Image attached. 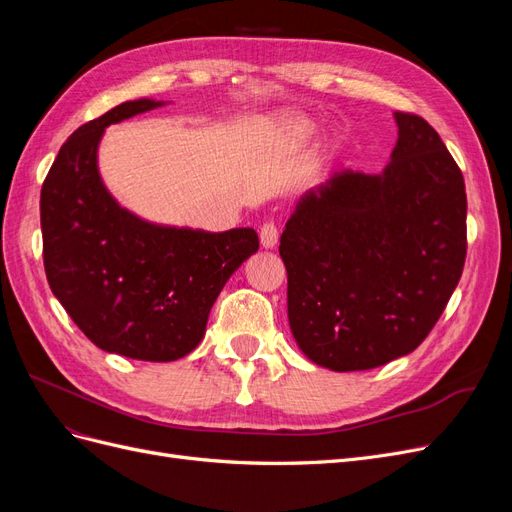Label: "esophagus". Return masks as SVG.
I'll list each match as a JSON object with an SVG mask.
<instances>
[{
  "label": "esophagus",
  "mask_w": 512,
  "mask_h": 512,
  "mask_svg": "<svg viewBox=\"0 0 512 512\" xmlns=\"http://www.w3.org/2000/svg\"><path fill=\"white\" fill-rule=\"evenodd\" d=\"M277 226L273 222H265L260 226V243L265 250H271V247L277 245Z\"/></svg>",
  "instance_id": "34e87169"
}]
</instances>
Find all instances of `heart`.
Masks as SVG:
<instances>
[{
    "mask_svg": "<svg viewBox=\"0 0 512 512\" xmlns=\"http://www.w3.org/2000/svg\"><path fill=\"white\" fill-rule=\"evenodd\" d=\"M273 132H275L277 141H280L284 147L297 149L309 141V136H312V132H314V126L303 117L288 115L275 123Z\"/></svg>",
    "mask_w": 512,
    "mask_h": 512,
    "instance_id": "heart-1",
    "label": "heart"
}]
</instances>
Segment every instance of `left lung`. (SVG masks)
Returning a JSON list of instances; mask_svg holds the SVG:
<instances>
[{
	"label": "left lung",
	"instance_id": "1",
	"mask_svg": "<svg viewBox=\"0 0 512 512\" xmlns=\"http://www.w3.org/2000/svg\"><path fill=\"white\" fill-rule=\"evenodd\" d=\"M382 175L337 170L301 196L280 239L290 331L333 371L386 365L436 327L466 262V183L440 134L395 113Z\"/></svg>",
	"mask_w": 512,
	"mask_h": 512
}]
</instances>
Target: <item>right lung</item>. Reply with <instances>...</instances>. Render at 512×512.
<instances>
[{
	"label": "right lung",
	"instance_id": "right-lung-1",
	"mask_svg": "<svg viewBox=\"0 0 512 512\" xmlns=\"http://www.w3.org/2000/svg\"><path fill=\"white\" fill-rule=\"evenodd\" d=\"M162 104L123 102L85 123L61 145L40 192L44 271L59 303L98 348L156 363L200 344L228 277L258 252L254 228L158 226L106 192L104 128Z\"/></svg>",
	"mask_w": 512,
	"mask_h": 512
}]
</instances>
